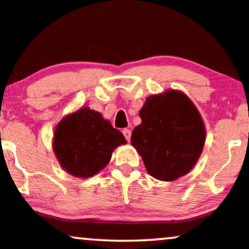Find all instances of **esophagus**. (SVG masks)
<instances>
[{
  "instance_id": "1",
  "label": "esophagus",
  "mask_w": 249,
  "mask_h": 249,
  "mask_svg": "<svg viewBox=\"0 0 249 249\" xmlns=\"http://www.w3.org/2000/svg\"><path fill=\"white\" fill-rule=\"evenodd\" d=\"M122 133H124L125 140H127V141H129V140H130V135H131V131H130L129 129H127V128H125V129L122 130Z\"/></svg>"
}]
</instances>
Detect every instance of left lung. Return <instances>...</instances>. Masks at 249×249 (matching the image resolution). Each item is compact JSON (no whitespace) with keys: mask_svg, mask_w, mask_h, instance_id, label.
Returning <instances> with one entry per match:
<instances>
[{"mask_svg":"<svg viewBox=\"0 0 249 249\" xmlns=\"http://www.w3.org/2000/svg\"><path fill=\"white\" fill-rule=\"evenodd\" d=\"M141 124L131 145L141 155L150 176L171 182L188 174L203 151L206 130L199 112L179 90L169 89L145 99Z\"/></svg>","mask_w":249,"mask_h":249,"instance_id":"obj_1","label":"left lung"}]
</instances>
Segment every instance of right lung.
<instances>
[{
    "label": "right lung",
    "instance_id": "obj_1",
    "mask_svg": "<svg viewBox=\"0 0 249 249\" xmlns=\"http://www.w3.org/2000/svg\"><path fill=\"white\" fill-rule=\"evenodd\" d=\"M124 136L99 112L83 107L69 114L55 127L53 151L66 172L79 178L94 176L108 164Z\"/></svg>",
    "mask_w": 249,
    "mask_h": 249
}]
</instances>
